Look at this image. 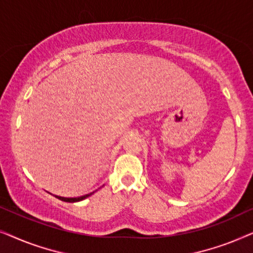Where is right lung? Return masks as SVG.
Masks as SVG:
<instances>
[{"instance_id": "obj_1", "label": "right lung", "mask_w": 253, "mask_h": 253, "mask_svg": "<svg viewBox=\"0 0 253 253\" xmlns=\"http://www.w3.org/2000/svg\"><path fill=\"white\" fill-rule=\"evenodd\" d=\"M93 193H94V192H91V193H88V195H85V196H82V197H77V198H64V197H60V196H55V197H56V198H58L60 200H62V202L76 203V202H81V200L87 198V197L93 195Z\"/></svg>"}]
</instances>
